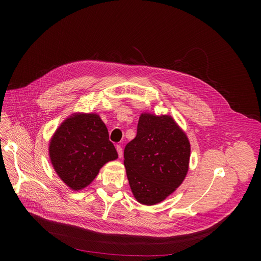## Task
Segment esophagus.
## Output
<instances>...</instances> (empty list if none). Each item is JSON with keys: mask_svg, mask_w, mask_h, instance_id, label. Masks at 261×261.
I'll use <instances>...</instances> for the list:
<instances>
[{"mask_svg": "<svg viewBox=\"0 0 261 261\" xmlns=\"http://www.w3.org/2000/svg\"><path fill=\"white\" fill-rule=\"evenodd\" d=\"M117 151H118V154H119V157L120 158H122L123 157V148H122V146L119 144V145H117Z\"/></svg>", "mask_w": 261, "mask_h": 261, "instance_id": "obj_1", "label": "esophagus"}]
</instances>
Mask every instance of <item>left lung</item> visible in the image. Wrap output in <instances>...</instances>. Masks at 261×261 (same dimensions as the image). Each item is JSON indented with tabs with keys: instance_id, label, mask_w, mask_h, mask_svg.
<instances>
[{
	"instance_id": "obj_1",
	"label": "left lung",
	"mask_w": 261,
	"mask_h": 261,
	"mask_svg": "<svg viewBox=\"0 0 261 261\" xmlns=\"http://www.w3.org/2000/svg\"><path fill=\"white\" fill-rule=\"evenodd\" d=\"M124 158L134 197L153 205L174 192L187 175L190 142L170 116L144 113L135 138L125 146Z\"/></svg>"
}]
</instances>
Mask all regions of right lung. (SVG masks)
Listing matches in <instances>:
<instances>
[{"label":"right lung","mask_w":261,"mask_h":261,"mask_svg":"<svg viewBox=\"0 0 261 261\" xmlns=\"http://www.w3.org/2000/svg\"><path fill=\"white\" fill-rule=\"evenodd\" d=\"M50 162L60 178L74 191L89 186L118 153L97 114H74L57 129L49 143Z\"/></svg>","instance_id":"obj_1"}]
</instances>
